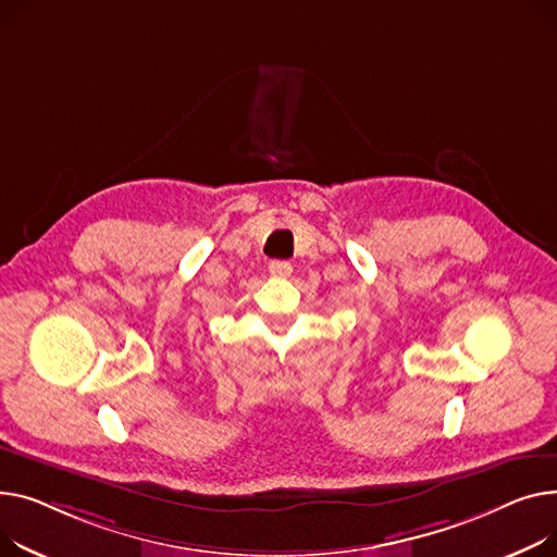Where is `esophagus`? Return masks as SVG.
Here are the masks:
<instances>
[{
  "mask_svg": "<svg viewBox=\"0 0 557 557\" xmlns=\"http://www.w3.org/2000/svg\"><path fill=\"white\" fill-rule=\"evenodd\" d=\"M270 274L287 278L292 274V265L287 263V260H272V263H270Z\"/></svg>",
  "mask_w": 557,
  "mask_h": 557,
  "instance_id": "esophagus-1",
  "label": "esophagus"
}]
</instances>
